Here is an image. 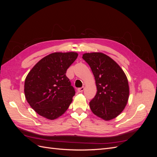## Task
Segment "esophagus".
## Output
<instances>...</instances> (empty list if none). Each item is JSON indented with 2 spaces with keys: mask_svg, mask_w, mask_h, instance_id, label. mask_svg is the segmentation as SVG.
Listing matches in <instances>:
<instances>
[{
  "mask_svg": "<svg viewBox=\"0 0 157 157\" xmlns=\"http://www.w3.org/2000/svg\"><path fill=\"white\" fill-rule=\"evenodd\" d=\"M84 87L78 88L77 89V91H78V92H82L84 91Z\"/></svg>",
  "mask_w": 157,
  "mask_h": 157,
  "instance_id": "obj_1",
  "label": "esophagus"
}]
</instances>
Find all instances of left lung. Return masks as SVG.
I'll return each instance as SVG.
<instances>
[{"label":"left lung","instance_id":"obj_1","mask_svg":"<svg viewBox=\"0 0 157 157\" xmlns=\"http://www.w3.org/2000/svg\"><path fill=\"white\" fill-rule=\"evenodd\" d=\"M82 59L89 65L96 80L97 93L90 102L92 111L105 121L120 115L129 96L124 71L110 57L99 52L86 53Z\"/></svg>","mask_w":157,"mask_h":157}]
</instances>
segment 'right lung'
<instances>
[{
    "label": "right lung",
    "mask_w": 157,
    "mask_h": 157,
    "mask_svg": "<svg viewBox=\"0 0 157 157\" xmlns=\"http://www.w3.org/2000/svg\"><path fill=\"white\" fill-rule=\"evenodd\" d=\"M77 56L76 52L50 54L28 73L24 85L25 98L40 116L54 120L67 111L75 91L66 72Z\"/></svg>",
    "instance_id": "obj_1"
}]
</instances>
